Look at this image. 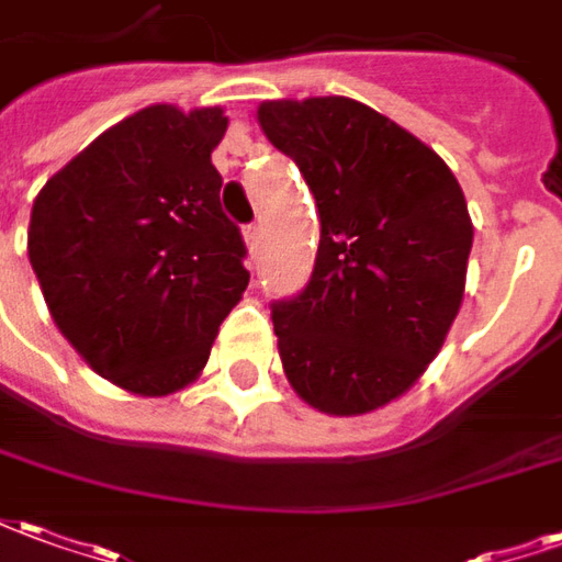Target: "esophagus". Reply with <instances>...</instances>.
Wrapping results in <instances>:
<instances>
[{"label":"esophagus","instance_id":"esophagus-1","mask_svg":"<svg viewBox=\"0 0 562 562\" xmlns=\"http://www.w3.org/2000/svg\"><path fill=\"white\" fill-rule=\"evenodd\" d=\"M244 240H246V246H249V249H258V244H261V225H258V222L246 225Z\"/></svg>","mask_w":562,"mask_h":562}]
</instances>
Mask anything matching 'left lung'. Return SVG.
<instances>
[{
    "instance_id": "1",
    "label": "left lung",
    "mask_w": 562,
    "mask_h": 562,
    "mask_svg": "<svg viewBox=\"0 0 562 562\" xmlns=\"http://www.w3.org/2000/svg\"><path fill=\"white\" fill-rule=\"evenodd\" d=\"M258 123L316 198L310 282L270 318L292 389L328 415L385 406L422 376L458 316L472 249L460 183L373 108L265 102Z\"/></svg>"
}]
</instances>
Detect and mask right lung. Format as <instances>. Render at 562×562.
Returning <instances> with one entry per match:
<instances>
[{
	"mask_svg": "<svg viewBox=\"0 0 562 562\" xmlns=\"http://www.w3.org/2000/svg\"><path fill=\"white\" fill-rule=\"evenodd\" d=\"M225 128L222 108H144L32 204L30 265L56 328L120 389L161 397L189 385L249 282L210 161Z\"/></svg>",
	"mask_w": 562,
	"mask_h": 562,
	"instance_id": "add662e5",
	"label": "right lung"
}]
</instances>
